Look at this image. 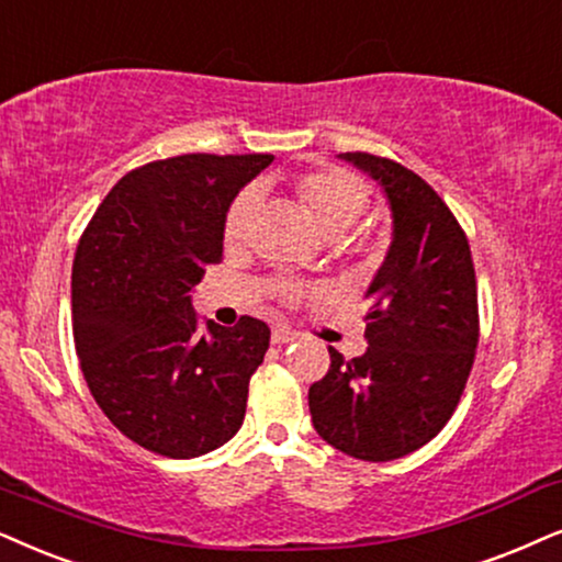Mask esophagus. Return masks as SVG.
Returning a JSON list of instances; mask_svg holds the SVG:
<instances>
[{
  "instance_id": "1",
  "label": "esophagus",
  "mask_w": 562,
  "mask_h": 562,
  "mask_svg": "<svg viewBox=\"0 0 562 562\" xmlns=\"http://www.w3.org/2000/svg\"><path fill=\"white\" fill-rule=\"evenodd\" d=\"M297 334L293 329H288V326H274L272 329V342L274 345H288V342H295Z\"/></svg>"
}]
</instances>
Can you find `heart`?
I'll use <instances>...</instances> for the list:
<instances>
[{"instance_id": "obj_1", "label": "heart", "mask_w": 562, "mask_h": 562, "mask_svg": "<svg viewBox=\"0 0 562 562\" xmlns=\"http://www.w3.org/2000/svg\"><path fill=\"white\" fill-rule=\"evenodd\" d=\"M293 194L305 212L314 217L318 231L326 238H345L363 220L368 204H371V191H368L366 183L342 168L308 170V173L297 176L293 181ZM257 210V191H244V194L233 199L223 225L225 246L238 248L246 244ZM358 251L373 257L379 251V244H375V238H360ZM288 295L295 297L297 290H288Z\"/></svg>"}]
</instances>
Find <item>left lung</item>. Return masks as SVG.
I'll return each instance as SVG.
<instances>
[{
	"instance_id": "1",
	"label": "left lung",
	"mask_w": 562,
	"mask_h": 562,
	"mask_svg": "<svg viewBox=\"0 0 562 562\" xmlns=\"http://www.w3.org/2000/svg\"><path fill=\"white\" fill-rule=\"evenodd\" d=\"M381 183L392 246L368 288L360 358L329 347V373L308 389L326 443L363 461L417 451L451 420L480 339L470 240L432 187L400 162L342 153Z\"/></svg>"
}]
</instances>
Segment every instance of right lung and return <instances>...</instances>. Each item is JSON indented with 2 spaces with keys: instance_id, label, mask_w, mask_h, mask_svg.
<instances>
[{
  "instance_id": "1",
  "label": "right lung",
  "mask_w": 562,
  "mask_h": 562,
  "mask_svg": "<svg viewBox=\"0 0 562 562\" xmlns=\"http://www.w3.org/2000/svg\"><path fill=\"white\" fill-rule=\"evenodd\" d=\"M274 155H179L134 168L85 228L72 267V331L103 415L170 459L215 451L246 415L269 326L202 322L191 290L223 259L231 202Z\"/></svg>"
}]
</instances>
